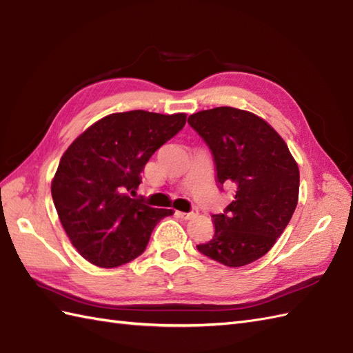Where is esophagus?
<instances>
[{"mask_svg": "<svg viewBox=\"0 0 353 353\" xmlns=\"http://www.w3.org/2000/svg\"><path fill=\"white\" fill-rule=\"evenodd\" d=\"M176 214H177L180 218H183V219H191V218L199 215V210L194 209V210H191V212H188V214H186V212H176Z\"/></svg>", "mask_w": 353, "mask_h": 353, "instance_id": "34e87169", "label": "esophagus"}]
</instances>
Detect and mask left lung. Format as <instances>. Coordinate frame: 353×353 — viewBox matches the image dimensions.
Listing matches in <instances>:
<instances>
[{
  "label": "left lung",
  "mask_w": 353,
  "mask_h": 353,
  "mask_svg": "<svg viewBox=\"0 0 353 353\" xmlns=\"http://www.w3.org/2000/svg\"><path fill=\"white\" fill-rule=\"evenodd\" d=\"M188 123L214 154L216 180L233 185V201L212 215L215 233L200 252L239 268L263 257L288 227L298 204L299 168L266 120L233 106L194 112Z\"/></svg>",
  "instance_id": "left-lung-1"
}]
</instances>
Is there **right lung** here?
I'll list each match as a JSON object with an SVG mask.
<instances>
[{
	"label": "right lung",
	"mask_w": 353,
	"mask_h": 353,
	"mask_svg": "<svg viewBox=\"0 0 353 353\" xmlns=\"http://www.w3.org/2000/svg\"><path fill=\"white\" fill-rule=\"evenodd\" d=\"M186 114L114 112L88 126L63 153L51 182L60 223L73 247L99 268L137 259L171 209L130 199L152 154L185 126Z\"/></svg>",
	"instance_id": "right-lung-1"
}]
</instances>
